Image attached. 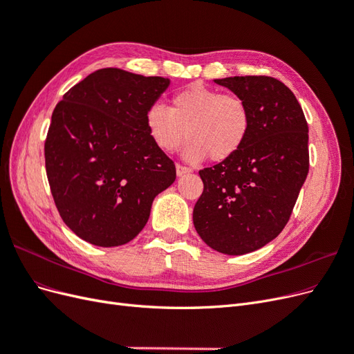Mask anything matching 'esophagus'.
<instances>
[{
    "instance_id": "obj_1",
    "label": "esophagus",
    "mask_w": 354,
    "mask_h": 354,
    "mask_svg": "<svg viewBox=\"0 0 354 354\" xmlns=\"http://www.w3.org/2000/svg\"><path fill=\"white\" fill-rule=\"evenodd\" d=\"M176 171H177V176H178V177L190 173V169H189L187 167H183V165H180V164H176Z\"/></svg>"
}]
</instances>
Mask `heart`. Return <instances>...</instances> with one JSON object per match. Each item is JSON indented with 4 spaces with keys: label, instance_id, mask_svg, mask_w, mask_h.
<instances>
[{
    "label": "heart",
    "instance_id": "b5f03b06",
    "mask_svg": "<svg viewBox=\"0 0 354 354\" xmlns=\"http://www.w3.org/2000/svg\"><path fill=\"white\" fill-rule=\"evenodd\" d=\"M145 124L158 151L173 153L187 137V162L198 164L208 156L221 162L236 155L248 138L251 109L239 95L192 84L173 95L169 109L151 106Z\"/></svg>",
    "mask_w": 354,
    "mask_h": 354
}]
</instances>
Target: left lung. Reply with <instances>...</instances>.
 Masks as SVG:
<instances>
[{
  "label": "left lung",
  "mask_w": 354,
  "mask_h": 354,
  "mask_svg": "<svg viewBox=\"0 0 354 354\" xmlns=\"http://www.w3.org/2000/svg\"><path fill=\"white\" fill-rule=\"evenodd\" d=\"M248 103L251 130L241 151L203 168L194 224L212 250L242 255L260 250L291 217L308 173V127L301 106L272 77L214 80Z\"/></svg>",
  "instance_id": "left-lung-1"
}]
</instances>
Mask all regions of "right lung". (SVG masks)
I'll list each match as a JSON object with an SVG mask.
<instances>
[{
    "mask_svg": "<svg viewBox=\"0 0 354 354\" xmlns=\"http://www.w3.org/2000/svg\"><path fill=\"white\" fill-rule=\"evenodd\" d=\"M169 85L118 68L90 73L51 115L46 171L66 226L95 246L133 241L176 165L152 143L145 116Z\"/></svg>",
    "mask_w": 354,
    "mask_h": 354,
    "instance_id": "1",
    "label": "right lung"
}]
</instances>
